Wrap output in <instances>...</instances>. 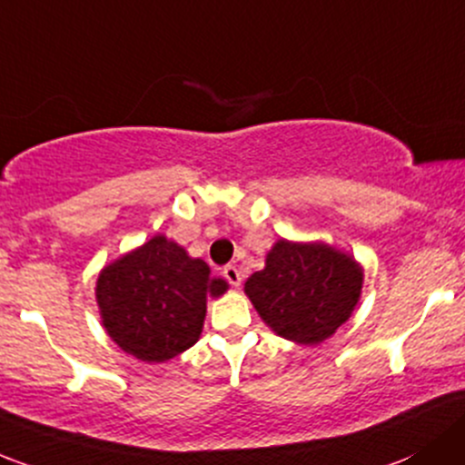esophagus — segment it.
Segmentation results:
<instances>
[{
	"mask_svg": "<svg viewBox=\"0 0 465 465\" xmlns=\"http://www.w3.org/2000/svg\"><path fill=\"white\" fill-rule=\"evenodd\" d=\"M223 276L227 278V282L229 285H233V287H238L242 282V273L238 272V267L236 265H227V267H223Z\"/></svg>",
	"mask_w": 465,
	"mask_h": 465,
	"instance_id": "esophagus-1",
	"label": "esophagus"
}]
</instances>
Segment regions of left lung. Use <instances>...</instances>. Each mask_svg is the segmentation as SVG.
<instances>
[{
  "label": "left lung",
  "instance_id": "left-lung-1",
  "mask_svg": "<svg viewBox=\"0 0 465 465\" xmlns=\"http://www.w3.org/2000/svg\"><path fill=\"white\" fill-rule=\"evenodd\" d=\"M363 267L325 242L278 241L265 270L252 273L245 294L261 319L287 341L319 345L354 312Z\"/></svg>",
  "mask_w": 465,
  "mask_h": 465
}]
</instances>
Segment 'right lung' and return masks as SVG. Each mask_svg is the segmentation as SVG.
Returning a JSON list of instances; mask_svg holds the SVG:
<instances>
[{"label": "right lung", "mask_w": 465, "mask_h": 465, "mask_svg": "<svg viewBox=\"0 0 465 465\" xmlns=\"http://www.w3.org/2000/svg\"><path fill=\"white\" fill-rule=\"evenodd\" d=\"M227 287L207 262L158 233L100 272L95 298L106 334L126 354L164 363L200 339L207 298Z\"/></svg>", "instance_id": "add662e5"}]
</instances>
